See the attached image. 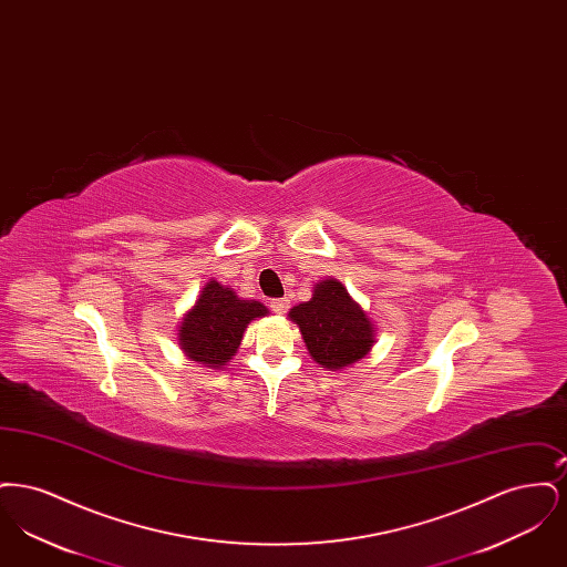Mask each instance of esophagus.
Listing matches in <instances>:
<instances>
[{
    "instance_id": "34e87169",
    "label": "esophagus",
    "mask_w": 567,
    "mask_h": 567,
    "mask_svg": "<svg viewBox=\"0 0 567 567\" xmlns=\"http://www.w3.org/2000/svg\"><path fill=\"white\" fill-rule=\"evenodd\" d=\"M291 306V299L289 297H280V299H271L270 308L276 315H285Z\"/></svg>"
}]
</instances>
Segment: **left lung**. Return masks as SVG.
I'll return each instance as SVG.
<instances>
[{
    "mask_svg": "<svg viewBox=\"0 0 567 567\" xmlns=\"http://www.w3.org/2000/svg\"><path fill=\"white\" fill-rule=\"evenodd\" d=\"M289 315L299 324L315 361L329 370L363 359L374 344V327L338 280L319 282L312 299Z\"/></svg>",
    "mask_w": 567,
    "mask_h": 567,
    "instance_id": "obj_1",
    "label": "left lung"
}]
</instances>
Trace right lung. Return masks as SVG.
<instances>
[{
    "mask_svg": "<svg viewBox=\"0 0 567 567\" xmlns=\"http://www.w3.org/2000/svg\"><path fill=\"white\" fill-rule=\"evenodd\" d=\"M266 315L264 303L238 299L234 291L210 280L195 308L183 319L181 347L193 361L220 368L238 351L246 324Z\"/></svg>",
    "mask_w": 567,
    "mask_h": 567,
    "instance_id": "obj_1",
    "label": "right lung"
}]
</instances>
